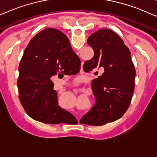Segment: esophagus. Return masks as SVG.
<instances>
[{
  "mask_svg": "<svg viewBox=\"0 0 157 157\" xmlns=\"http://www.w3.org/2000/svg\"><path fill=\"white\" fill-rule=\"evenodd\" d=\"M78 123H79V120H78Z\"/></svg>",
  "mask_w": 157,
  "mask_h": 157,
  "instance_id": "obj_1",
  "label": "esophagus"
}]
</instances>
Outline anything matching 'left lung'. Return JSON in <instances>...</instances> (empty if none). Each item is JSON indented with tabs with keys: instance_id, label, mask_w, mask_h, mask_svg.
<instances>
[{
	"instance_id": "1",
	"label": "left lung",
	"mask_w": 157,
	"mask_h": 157,
	"mask_svg": "<svg viewBox=\"0 0 157 157\" xmlns=\"http://www.w3.org/2000/svg\"><path fill=\"white\" fill-rule=\"evenodd\" d=\"M87 44L94 55L85 61L83 69L101 70L103 73L94 79L92 86L94 106L80 123L103 125L118 120L128 110L135 89V69L129 48L112 30H98L90 35Z\"/></svg>"
}]
</instances>
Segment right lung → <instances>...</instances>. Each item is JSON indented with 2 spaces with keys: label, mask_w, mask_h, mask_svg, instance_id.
<instances>
[{
  "label": "right lung",
  "mask_w": 157,
  "mask_h": 157,
  "mask_svg": "<svg viewBox=\"0 0 157 157\" xmlns=\"http://www.w3.org/2000/svg\"><path fill=\"white\" fill-rule=\"evenodd\" d=\"M80 63L68 38L59 30L47 28L35 35L19 65V98L28 116L46 124L76 121L71 113L58 106L51 78L60 73L75 75Z\"/></svg>",
  "instance_id": "add662e5"
}]
</instances>
